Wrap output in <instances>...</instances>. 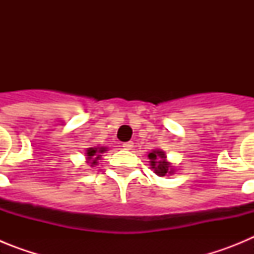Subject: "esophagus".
<instances>
[{
    "mask_svg": "<svg viewBox=\"0 0 254 254\" xmlns=\"http://www.w3.org/2000/svg\"><path fill=\"white\" fill-rule=\"evenodd\" d=\"M122 146H123V149H125V150H131L132 147H133V142H132V141H128V142L123 143Z\"/></svg>",
    "mask_w": 254,
    "mask_h": 254,
    "instance_id": "esophagus-1",
    "label": "esophagus"
}]
</instances>
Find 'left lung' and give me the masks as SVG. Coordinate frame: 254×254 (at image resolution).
<instances>
[{
	"instance_id": "obj_1",
	"label": "left lung",
	"mask_w": 254,
	"mask_h": 254,
	"mask_svg": "<svg viewBox=\"0 0 254 254\" xmlns=\"http://www.w3.org/2000/svg\"><path fill=\"white\" fill-rule=\"evenodd\" d=\"M149 159L150 164H151V168L158 176L164 177L167 173H169V174L173 173L172 167H170V164L165 160V154H164L163 151L155 150V151L150 152Z\"/></svg>"
}]
</instances>
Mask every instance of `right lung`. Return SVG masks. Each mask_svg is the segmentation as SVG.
I'll return each instance as SVG.
<instances>
[{
    "label": "right lung",
    "mask_w": 254,
    "mask_h": 254,
    "mask_svg": "<svg viewBox=\"0 0 254 254\" xmlns=\"http://www.w3.org/2000/svg\"><path fill=\"white\" fill-rule=\"evenodd\" d=\"M105 151V147H90V149H87V160H91V161H87V163L90 164H95L96 160L99 159L100 154Z\"/></svg>",
    "instance_id": "right-lung-1"
}]
</instances>
